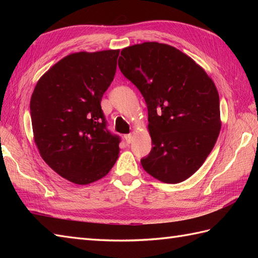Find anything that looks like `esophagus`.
Segmentation results:
<instances>
[{
    "instance_id": "34e87169",
    "label": "esophagus",
    "mask_w": 258,
    "mask_h": 258,
    "mask_svg": "<svg viewBox=\"0 0 258 258\" xmlns=\"http://www.w3.org/2000/svg\"><path fill=\"white\" fill-rule=\"evenodd\" d=\"M124 139L126 141V143L130 144L131 142H132V140H133V136H132V134H126V135H124Z\"/></svg>"
}]
</instances>
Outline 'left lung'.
<instances>
[{"label": "left lung", "instance_id": "8db88e82", "mask_svg": "<svg viewBox=\"0 0 258 258\" xmlns=\"http://www.w3.org/2000/svg\"><path fill=\"white\" fill-rule=\"evenodd\" d=\"M120 55V72L140 90L149 111L153 146L142 166L161 182H183L203 165L220 134L216 86L204 69L171 45L145 42Z\"/></svg>", "mask_w": 258, "mask_h": 258}]
</instances>
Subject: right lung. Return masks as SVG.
I'll return each instance as SVG.
<instances>
[{
	"mask_svg": "<svg viewBox=\"0 0 258 258\" xmlns=\"http://www.w3.org/2000/svg\"><path fill=\"white\" fill-rule=\"evenodd\" d=\"M119 50L65 56L38 80L30 103L34 142L62 177L86 185L116 162L119 138L106 127L101 101L116 72Z\"/></svg>",
	"mask_w": 258,
	"mask_h": 258,
	"instance_id": "obj_1",
	"label": "right lung"
}]
</instances>
